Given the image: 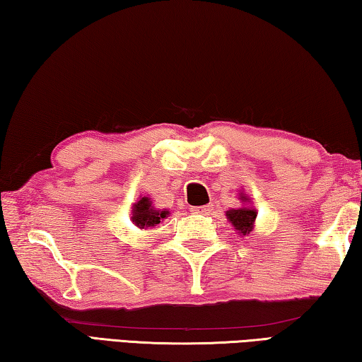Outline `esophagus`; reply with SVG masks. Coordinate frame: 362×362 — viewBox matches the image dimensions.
Returning a JSON list of instances; mask_svg holds the SVG:
<instances>
[{
  "instance_id": "esophagus-1",
  "label": "esophagus",
  "mask_w": 362,
  "mask_h": 362,
  "mask_svg": "<svg viewBox=\"0 0 362 362\" xmlns=\"http://www.w3.org/2000/svg\"><path fill=\"white\" fill-rule=\"evenodd\" d=\"M192 212H194V214H209V212H211V207H209V206L192 207Z\"/></svg>"
}]
</instances>
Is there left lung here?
<instances>
[{
    "label": "left lung",
    "instance_id": "8db88e82",
    "mask_svg": "<svg viewBox=\"0 0 362 362\" xmlns=\"http://www.w3.org/2000/svg\"><path fill=\"white\" fill-rule=\"evenodd\" d=\"M226 217L235 226V230L243 233V235H247L252 230L257 212L254 209H247V207H241V209H230L226 212Z\"/></svg>",
    "mask_w": 362,
    "mask_h": 362
}]
</instances>
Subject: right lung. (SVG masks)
<instances>
[{"label":"right lung","instance_id":"obj_1","mask_svg":"<svg viewBox=\"0 0 362 362\" xmlns=\"http://www.w3.org/2000/svg\"><path fill=\"white\" fill-rule=\"evenodd\" d=\"M168 214V211H153L150 199L144 196V198H140V201L134 204L132 222L136 223L139 228H148V226H155L161 222L163 218H166Z\"/></svg>","mask_w":362,"mask_h":362}]
</instances>
